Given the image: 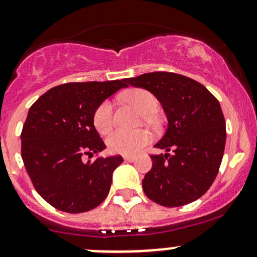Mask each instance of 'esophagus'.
I'll return each mask as SVG.
<instances>
[{"label":"esophagus","mask_w":257,"mask_h":257,"mask_svg":"<svg viewBox=\"0 0 257 257\" xmlns=\"http://www.w3.org/2000/svg\"><path fill=\"white\" fill-rule=\"evenodd\" d=\"M136 159L137 158L133 157V155H124V160H126V162H129V163L136 162Z\"/></svg>","instance_id":"1"}]
</instances>
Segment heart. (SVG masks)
<instances>
[{
  "label": "heart",
  "mask_w": 257,
  "mask_h": 257,
  "mask_svg": "<svg viewBox=\"0 0 257 257\" xmlns=\"http://www.w3.org/2000/svg\"><path fill=\"white\" fill-rule=\"evenodd\" d=\"M124 100L136 107L142 114L145 123H154L153 113L157 110L159 102L157 97L149 90L143 88H132L121 95ZM93 124L99 134L109 133L113 129V104L109 100H104L95 108L93 113ZM150 141V134L145 131L124 132L116 131L107 139V145L112 153L132 155L142 149Z\"/></svg>",
  "instance_id": "1"
}]
</instances>
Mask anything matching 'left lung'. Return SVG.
I'll list each match as a JSON object with an SVG mask.
<instances>
[{"mask_svg":"<svg viewBox=\"0 0 257 257\" xmlns=\"http://www.w3.org/2000/svg\"><path fill=\"white\" fill-rule=\"evenodd\" d=\"M125 82L152 92L163 105L168 129L150 155L153 167L143 179L145 195L159 205L193 203L214 183L226 142L220 103L201 83L172 72H152Z\"/></svg>","mask_w":257,"mask_h":257,"instance_id":"obj_1","label":"left lung"}]
</instances>
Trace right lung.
Here are the masks:
<instances>
[{"label": "right lung", "mask_w": 257, "mask_h": 257, "mask_svg": "<svg viewBox=\"0 0 257 257\" xmlns=\"http://www.w3.org/2000/svg\"><path fill=\"white\" fill-rule=\"evenodd\" d=\"M125 79L72 82L51 88L30 108L21 133V155L37 193L61 211L97 208L109 193L120 155L83 162L105 148L93 113Z\"/></svg>", "instance_id": "1"}]
</instances>
